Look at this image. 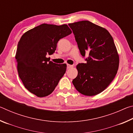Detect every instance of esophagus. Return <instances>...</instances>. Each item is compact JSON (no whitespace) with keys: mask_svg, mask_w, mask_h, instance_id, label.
Listing matches in <instances>:
<instances>
[{"mask_svg":"<svg viewBox=\"0 0 133 133\" xmlns=\"http://www.w3.org/2000/svg\"><path fill=\"white\" fill-rule=\"evenodd\" d=\"M73 67V65H70V64H67V69H70Z\"/></svg>","mask_w":133,"mask_h":133,"instance_id":"obj_1","label":"esophagus"}]
</instances>
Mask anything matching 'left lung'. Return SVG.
<instances>
[{"label": "left lung", "instance_id": "1", "mask_svg": "<svg viewBox=\"0 0 133 133\" xmlns=\"http://www.w3.org/2000/svg\"><path fill=\"white\" fill-rule=\"evenodd\" d=\"M86 63L77 65L78 75L72 83L85 96L100 93L109 86L117 72L119 56L113 39L106 29L87 21L69 24Z\"/></svg>", "mask_w": 133, "mask_h": 133}]
</instances>
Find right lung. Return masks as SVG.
Here are the masks:
<instances>
[{
  "mask_svg": "<svg viewBox=\"0 0 133 133\" xmlns=\"http://www.w3.org/2000/svg\"><path fill=\"white\" fill-rule=\"evenodd\" d=\"M71 33L67 24L43 23L24 33L18 42L15 58L19 76L25 88L39 97L50 94L66 71V64L50 61L60 39Z\"/></svg>",
  "mask_w": 133,
  "mask_h": 133,
  "instance_id": "obj_1",
  "label": "right lung"
}]
</instances>
